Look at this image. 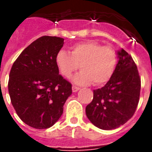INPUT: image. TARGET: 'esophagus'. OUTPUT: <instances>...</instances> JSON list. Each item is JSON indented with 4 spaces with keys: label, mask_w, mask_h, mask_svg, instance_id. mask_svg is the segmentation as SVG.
I'll return each mask as SVG.
<instances>
[{
    "label": "esophagus",
    "mask_w": 152,
    "mask_h": 152,
    "mask_svg": "<svg viewBox=\"0 0 152 152\" xmlns=\"http://www.w3.org/2000/svg\"><path fill=\"white\" fill-rule=\"evenodd\" d=\"M80 89L79 87H77V86H72V92H77L78 90Z\"/></svg>",
    "instance_id": "esophagus-1"
}]
</instances>
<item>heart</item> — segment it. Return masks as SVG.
I'll return each instance as SVG.
<instances>
[{"label": "heart", "mask_w": 152, "mask_h": 152, "mask_svg": "<svg viewBox=\"0 0 152 152\" xmlns=\"http://www.w3.org/2000/svg\"><path fill=\"white\" fill-rule=\"evenodd\" d=\"M55 62L62 76L66 79L82 70L73 78L76 85L88 86L94 82L102 86L112 78L117 64L116 53L110 46H102L96 41H85L74 45L70 54L60 50Z\"/></svg>", "instance_id": "heart-1"}]
</instances>
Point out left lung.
I'll list each match as a JSON object with an SVG mask.
<instances>
[{
	"instance_id": "obj_1",
	"label": "left lung",
	"mask_w": 152,
	"mask_h": 152,
	"mask_svg": "<svg viewBox=\"0 0 152 152\" xmlns=\"http://www.w3.org/2000/svg\"><path fill=\"white\" fill-rule=\"evenodd\" d=\"M118 63L112 78L101 89L94 90L86 115L96 127L110 130L125 124L137 109L141 79L137 66L129 53L117 52Z\"/></svg>"
}]
</instances>
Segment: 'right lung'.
<instances>
[{
  "instance_id": "1",
  "label": "right lung",
  "mask_w": 152,
  "mask_h": 152,
  "mask_svg": "<svg viewBox=\"0 0 152 152\" xmlns=\"http://www.w3.org/2000/svg\"><path fill=\"white\" fill-rule=\"evenodd\" d=\"M64 39L44 36L25 49L10 72L8 89L16 113L25 124L44 129L63 112L72 84L59 75L55 62Z\"/></svg>"
}]
</instances>
